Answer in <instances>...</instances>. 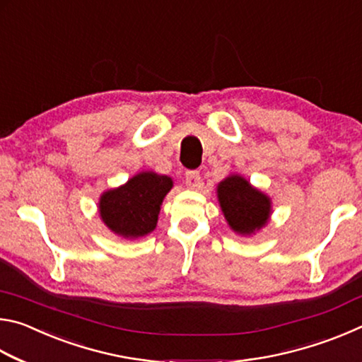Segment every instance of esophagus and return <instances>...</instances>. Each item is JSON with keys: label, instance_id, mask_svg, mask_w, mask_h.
<instances>
[{"label": "esophagus", "instance_id": "obj_1", "mask_svg": "<svg viewBox=\"0 0 362 362\" xmlns=\"http://www.w3.org/2000/svg\"><path fill=\"white\" fill-rule=\"evenodd\" d=\"M185 185L189 189H196V188L201 187V175H199L198 170H187Z\"/></svg>", "mask_w": 362, "mask_h": 362}]
</instances>
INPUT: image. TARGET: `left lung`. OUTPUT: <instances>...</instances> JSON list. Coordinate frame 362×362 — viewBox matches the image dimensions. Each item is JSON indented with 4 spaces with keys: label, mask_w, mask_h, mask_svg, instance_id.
Masks as SVG:
<instances>
[{
    "label": "left lung",
    "mask_w": 362,
    "mask_h": 362,
    "mask_svg": "<svg viewBox=\"0 0 362 362\" xmlns=\"http://www.w3.org/2000/svg\"><path fill=\"white\" fill-rule=\"evenodd\" d=\"M225 218L240 235L260 230L269 217V199L241 175H230L217 187Z\"/></svg>",
    "instance_id": "obj_1"
}]
</instances>
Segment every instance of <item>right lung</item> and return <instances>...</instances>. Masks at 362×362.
I'll return each mask as SVG.
<instances>
[{"instance_id":"1","label":"right lung","mask_w":362,"mask_h":362,"mask_svg":"<svg viewBox=\"0 0 362 362\" xmlns=\"http://www.w3.org/2000/svg\"><path fill=\"white\" fill-rule=\"evenodd\" d=\"M173 188L168 175L142 173L126 185L110 189L100 198V217L110 230L122 238L145 236L155 230L159 206Z\"/></svg>"}]
</instances>
